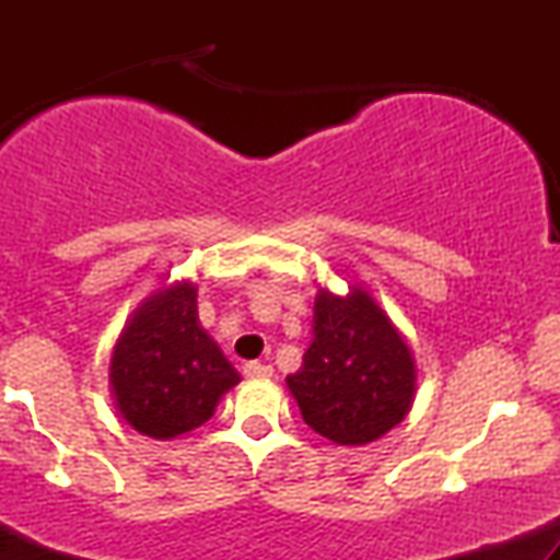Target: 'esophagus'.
<instances>
[{"mask_svg": "<svg viewBox=\"0 0 560 560\" xmlns=\"http://www.w3.org/2000/svg\"><path fill=\"white\" fill-rule=\"evenodd\" d=\"M242 374L247 378H268V376H273V365L260 363V361H249L242 365Z\"/></svg>", "mask_w": 560, "mask_h": 560, "instance_id": "esophagus-1", "label": "esophagus"}]
</instances>
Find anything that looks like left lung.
<instances>
[{
  "label": "left lung",
  "instance_id": "left-lung-1",
  "mask_svg": "<svg viewBox=\"0 0 560 560\" xmlns=\"http://www.w3.org/2000/svg\"><path fill=\"white\" fill-rule=\"evenodd\" d=\"M287 387L313 432L337 445H369L408 416L416 363L402 334L363 287L320 289L313 342Z\"/></svg>",
  "mask_w": 560,
  "mask_h": 560
}]
</instances>
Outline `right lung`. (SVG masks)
<instances>
[{
	"instance_id": "obj_1",
	"label": "right lung",
	"mask_w": 560,
	"mask_h": 560,
	"mask_svg": "<svg viewBox=\"0 0 560 560\" xmlns=\"http://www.w3.org/2000/svg\"><path fill=\"white\" fill-rule=\"evenodd\" d=\"M234 384L236 369L199 326L191 281H176L141 302L113 347L115 408L128 427L155 440L202 427Z\"/></svg>"
}]
</instances>
